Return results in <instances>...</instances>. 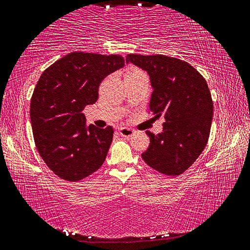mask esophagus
I'll return each instance as SVG.
<instances>
[{
  "label": "esophagus",
  "instance_id": "obj_1",
  "mask_svg": "<svg viewBox=\"0 0 250 250\" xmlns=\"http://www.w3.org/2000/svg\"><path fill=\"white\" fill-rule=\"evenodd\" d=\"M119 132H120L121 136L125 137V138H130L134 133L132 129L126 128V126H121V128L119 129Z\"/></svg>",
  "mask_w": 250,
  "mask_h": 250
}]
</instances>
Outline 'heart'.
<instances>
[{"label": "heart", "instance_id": "b5f03b06", "mask_svg": "<svg viewBox=\"0 0 250 250\" xmlns=\"http://www.w3.org/2000/svg\"><path fill=\"white\" fill-rule=\"evenodd\" d=\"M132 71H139V70H131V71H129V72H132Z\"/></svg>", "mask_w": 250, "mask_h": 250}]
</instances>
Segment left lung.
<instances>
[{"label": "left lung", "instance_id": "obj_1", "mask_svg": "<svg viewBox=\"0 0 250 250\" xmlns=\"http://www.w3.org/2000/svg\"><path fill=\"white\" fill-rule=\"evenodd\" d=\"M125 62L149 74L150 111L166 120L161 133L146 132L150 145L142 159L164 175H181L208 142L213 104L207 82L189 63L167 55L128 54Z\"/></svg>", "mask_w": 250, "mask_h": 250}]
</instances>
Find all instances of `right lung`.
Returning <instances> with one entry per match:
<instances>
[{
    "label": "right lung",
    "mask_w": 250,
    "mask_h": 250,
    "mask_svg": "<svg viewBox=\"0 0 250 250\" xmlns=\"http://www.w3.org/2000/svg\"><path fill=\"white\" fill-rule=\"evenodd\" d=\"M124 65L121 55L72 52L40 77L31 99L33 137L40 156L61 179L79 181L104 162L113 128L86 125L83 110L97 102L101 81Z\"/></svg>",
    "instance_id": "obj_1"
}]
</instances>
